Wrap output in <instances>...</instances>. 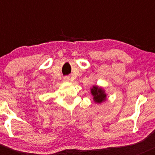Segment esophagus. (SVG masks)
I'll list each match as a JSON object with an SVG mask.
<instances>
[{
	"mask_svg": "<svg viewBox=\"0 0 155 155\" xmlns=\"http://www.w3.org/2000/svg\"><path fill=\"white\" fill-rule=\"evenodd\" d=\"M63 80L64 81H69L70 80V77H69V76H64V79H63Z\"/></svg>",
	"mask_w": 155,
	"mask_h": 155,
	"instance_id": "obj_1",
	"label": "esophagus"
}]
</instances>
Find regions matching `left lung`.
<instances>
[{"instance_id": "obj_1", "label": "left lung", "mask_w": 155, "mask_h": 155, "mask_svg": "<svg viewBox=\"0 0 155 155\" xmlns=\"http://www.w3.org/2000/svg\"><path fill=\"white\" fill-rule=\"evenodd\" d=\"M91 94L94 96V100L97 103H101L105 101L107 95L104 94V91L101 88L97 87H94L91 89Z\"/></svg>"}]
</instances>
